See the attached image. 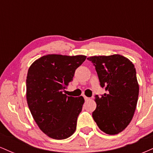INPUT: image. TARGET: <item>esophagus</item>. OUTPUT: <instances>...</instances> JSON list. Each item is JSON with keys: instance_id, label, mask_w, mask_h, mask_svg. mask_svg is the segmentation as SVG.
I'll use <instances>...</instances> for the list:
<instances>
[{"instance_id": "1", "label": "esophagus", "mask_w": 153, "mask_h": 153, "mask_svg": "<svg viewBox=\"0 0 153 153\" xmlns=\"http://www.w3.org/2000/svg\"><path fill=\"white\" fill-rule=\"evenodd\" d=\"M84 99H85V101H88V100H90V99H89L88 97H86L85 96H84Z\"/></svg>"}]
</instances>
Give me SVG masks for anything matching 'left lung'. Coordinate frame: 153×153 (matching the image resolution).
I'll return each instance as SVG.
<instances>
[{"instance_id":"8db88e82","label":"left lung","mask_w":153,"mask_h":153,"mask_svg":"<svg viewBox=\"0 0 153 153\" xmlns=\"http://www.w3.org/2000/svg\"><path fill=\"white\" fill-rule=\"evenodd\" d=\"M87 59L96 67L100 85L107 91L100 97L96 96L93 118L106 134H119L129 125L136 109L139 84L134 65L120 54Z\"/></svg>"}]
</instances>
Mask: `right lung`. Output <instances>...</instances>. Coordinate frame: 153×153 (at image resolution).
<instances>
[{"label": "right lung", "instance_id": "right-lung-1", "mask_svg": "<svg viewBox=\"0 0 153 153\" xmlns=\"http://www.w3.org/2000/svg\"><path fill=\"white\" fill-rule=\"evenodd\" d=\"M85 55L47 54L35 60L26 77V100L35 122L47 136L55 140L71 137L85 100L62 94L73 80Z\"/></svg>", "mask_w": 153, "mask_h": 153}]
</instances>
